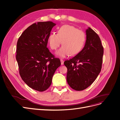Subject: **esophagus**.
<instances>
[{
  "label": "esophagus",
  "mask_w": 120,
  "mask_h": 120,
  "mask_svg": "<svg viewBox=\"0 0 120 120\" xmlns=\"http://www.w3.org/2000/svg\"><path fill=\"white\" fill-rule=\"evenodd\" d=\"M60 62H61V65H63V64H64V60L61 59V60H60Z\"/></svg>",
  "instance_id": "esophagus-1"
}]
</instances>
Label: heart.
Listing matches in <instances>:
<instances>
[{"instance_id":"obj_1","label":"heart","mask_w":120,"mask_h":120,"mask_svg":"<svg viewBox=\"0 0 120 120\" xmlns=\"http://www.w3.org/2000/svg\"><path fill=\"white\" fill-rule=\"evenodd\" d=\"M85 34L81 31L69 25L61 26L57 34L52 33L49 35L48 43L51 49L56 50L62 42V47L56 53L61 57L71 55L75 56L83 48L85 42Z\"/></svg>"}]
</instances>
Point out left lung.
<instances>
[{"instance_id": "obj_1", "label": "left lung", "mask_w": 120, "mask_h": 120, "mask_svg": "<svg viewBox=\"0 0 120 120\" xmlns=\"http://www.w3.org/2000/svg\"><path fill=\"white\" fill-rule=\"evenodd\" d=\"M83 49L75 56L64 62L68 69L67 79L73 89L81 91L91 85L100 72L104 49L99 37L91 28L86 31Z\"/></svg>"}]
</instances>
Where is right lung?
<instances>
[{"label": "right lung", "instance_id": "obj_1", "mask_svg": "<svg viewBox=\"0 0 120 120\" xmlns=\"http://www.w3.org/2000/svg\"><path fill=\"white\" fill-rule=\"evenodd\" d=\"M56 24L39 22L28 27L19 38L16 59L22 80L31 88L40 92L51 85L56 69L61 65L47 47L48 38Z\"/></svg>", "mask_w": 120, "mask_h": 120}]
</instances>
